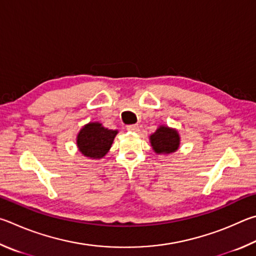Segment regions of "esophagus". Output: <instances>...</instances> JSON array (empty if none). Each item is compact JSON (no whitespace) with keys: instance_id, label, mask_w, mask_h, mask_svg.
<instances>
[{"instance_id":"obj_1","label":"esophagus","mask_w":256,"mask_h":256,"mask_svg":"<svg viewBox=\"0 0 256 256\" xmlns=\"http://www.w3.org/2000/svg\"><path fill=\"white\" fill-rule=\"evenodd\" d=\"M127 130L137 132L138 130H140V126H138V124H129V126H127Z\"/></svg>"}]
</instances>
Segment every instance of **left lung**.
Returning <instances> with one entry per match:
<instances>
[{"label":"left lung","instance_id":"1","mask_svg":"<svg viewBox=\"0 0 256 256\" xmlns=\"http://www.w3.org/2000/svg\"><path fill=\"white\" fill-rule=\"evenodd\" d=\"M150 145L156 154H171L180 146V136L176 129L160 126L153 135L150 136Z\"/></svg>","mask_w":256,"mask_h":256}]
</instances>
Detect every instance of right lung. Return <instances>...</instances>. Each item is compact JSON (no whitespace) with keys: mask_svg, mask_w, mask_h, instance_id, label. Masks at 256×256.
I'll return each mask as SVG.
<instances>
[{"mask_svg":"<svg viewBox=\"0 0 256 256\" xmlns=\"http://www.w3.org/2000/svg\"><path fill=\"white\" fill-rule=\"evenodd\" d=\"M118 130L104 128L100 122L85 124L78 134L76 144L86 158L100 160L109 152Z\"/></svg>","mask_w":256,"mask_h":256,"instance_id":"right-lung-1","label":"right lung"}]
</instances>
